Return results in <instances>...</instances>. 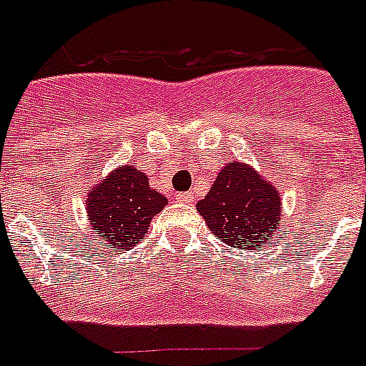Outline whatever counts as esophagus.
<instances>
[{
  "label": "esophagus",
  "instance_id": "obj_1",
  "mask_svg": "<svg viewBox=\"0 0 366 366\" xmlns=\"http://www.w3.org/2000/svg\"><path fill=\"white\" fill-rule=\"evenodd\" d=\"M174 199H177L178 202H186V204H192V202L195 201V197H193L192 193H177Z\"/></svg>",
  "mask_w": 366,
  "mask_h": 366
}]
</instances>
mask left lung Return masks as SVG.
Instances as JSON below:
<instances>
[{
	"label": "left lung",
	"instance_id": "8db88e82",
	"mask_svg": "<svg viewBox=\"0 0 366 366\" xmlns=\"http://www.w3.org/2000/svg\"><path fill=\"white\" fill-rule=\"evenodd\" d=\"M279 189L249 164L232 159L219 169L199 216L216 238L238 249L264 247L281 223Z\"/></svg>",
	"mask_w": 366,
	"mask_h": 366
}]
</instances>
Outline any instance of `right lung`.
<instances>
[{
    "mask_svg": "<svg viewBox=\"0 0 366 366\" xmlns=\"http://www.w3.org/2000/svg\"><path fill=\"white\" fill-rule=\"evenodd\" d=\"M165 204L167 197L150 188L147 174L128 164L89 189L85 210L94 234L115 249H130L145 238L150 221Z\"/></svg>",
    "mask_w": 366,
    "mask_h": 366,
    "instance_id": "add662e5",
    "label": "right lung"
}]
</instances>
